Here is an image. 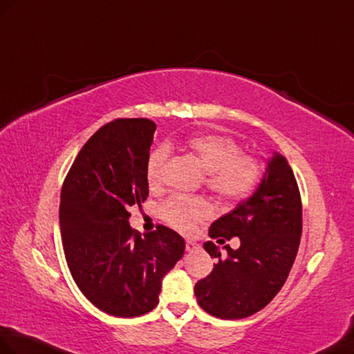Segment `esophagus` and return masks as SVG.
I'll return each mask as SVG.
<instances>
[{
	"label": "esophagus",
	"instance_id": "1",
	"mask_svg": "<svg viewBox=\"0 0 354 354\" xmlns=\"http://www.w3.org/2000/svg\"><path fill=\"white\" fill-rule=\"evenodd\" d=\"M197 249H199V244H197L196 241H193V240L185 241V250L187 252H193V250H197Z\"/></svg>",
	"mask_w": 354,
	"mask_h": 354
}]
</instances>
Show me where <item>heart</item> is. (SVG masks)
<instances>
[{
	"label": "heart",
	"instance_id": "obj_1",
	"mask_svg": "<svg viewBox=\"0 0 354 354\" xmlns=\"http://www.w3.org/2000/svg\"><path fill=\"white\" fill-rule=\"evenodd\" d=\"M187 147L207 170V187L220 199L235 201L249 194L262 175L261 161L241 153L231 137L218 134H197L187 138ZM170 157L167 145L153 149L146 162L147 184L158 187ZM161 217L179 231H193L203 220L212 217L211 203L203 197L174 194L160 207Z\"/></svg>",
	"mask_w": 354,
	"mask_h": 354
}]
</instances>
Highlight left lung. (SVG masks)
<instances>
[{
	"label": "left lung",
	"mask_w": 354,
	"mask_h": 354,
	"mask_svg": "<svg viewBox=\"0 0 354 354\" xmlns=\"http://www.w3.org/2000/svg\"><path fill=\"white\" fill-rule=\"evenodd\" d=\"M238 236L241 245L236 250L225 245L221 254L212 241L203 244L217 264L196 283L197 303L217 318L250 317L281 291L300 244V192L283 155L274 152L257 192L211 225L209 236Z\"/></svg>",
	"instance_id": "left-lung-1"
}]
</instances>
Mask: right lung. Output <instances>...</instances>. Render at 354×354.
Segmentation results:
<instances>
[{
	"instance_id": "1",
	"label": "right lung",
	"mask_w": 354,
	"mask_h": 354,
	"mask_svg": "<svg viewBox=\"0 0 354 354\" xmlns=\"http://www.w3.org/2000/svg\"><path fill=\"white\" fill-rule=\"evenodd\" d=\"M157 125L116 119L87 140L62 187L60 231L73 281L105 314L131 318L158 305L161 281L185 241L158 225L145 236L129 226V207L146 201V162Z\"/></svg>"
}]
</instances>
